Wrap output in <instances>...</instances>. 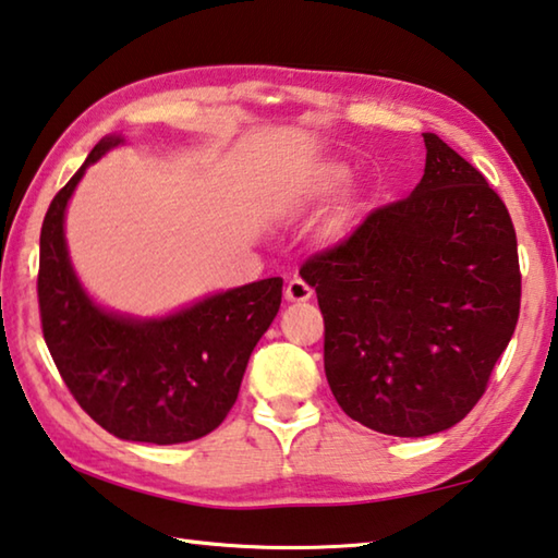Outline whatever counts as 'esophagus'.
<instances>
[{
    "label": "esophagus",
    "mask_w": 558,
    "mask_h": 558,
    "mask_svg": "<svg viewBox=\"0 0 558 558\" xmlns=\"http://www.w3.org/2000/svg\"><path fill=\"white\" fill-rule=\"evenodd\" d=\"M312 298V288L307 286L302 278H292L288 282V290H286V300L288 302H307Z\"/></svg>",
    "instance_id": "34e87169"
}]
</instances>
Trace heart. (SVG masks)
<instances>
[{"instance_id": "obj_1", "label": "heart", "mask_w": 558, "mask_h": 558, "mask_svg": "<svg viewBox=\"0 0 558 558\" xmlns=\"http://www.w3.org/2000/svg\"><path fill=\"white\" fill-rule=\"evenodd\" d=\"M349 180V170L341 163H327L317 170V175L312 180L310 197H327L331 192L341 190Z\"/></svg>"}]
</instances>
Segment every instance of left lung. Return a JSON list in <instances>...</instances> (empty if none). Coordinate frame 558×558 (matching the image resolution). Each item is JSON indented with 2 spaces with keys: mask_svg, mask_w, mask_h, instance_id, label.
<instances>
[{
  "mask_svg": "<svg viewBox=\"0 0 558 558\" xmlns=\"http://www.w3.org/2000/svg\"><path fill=\"white\" fill-rule=\"evenodd\" d=\"M404 199L302 263L324 317L341 410L392 437L453 427L488 388L518 327V236L498 192L437 134Z\"/></svg>",
  "mask_w": 558,
  "mask_h": 558,
  "instance_id": "left-lung-1",
  "label": "left lung"
}]
</instances>
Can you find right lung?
<instances>
[{"instance_id":"add662e5","label":"right lung","mask_w":558,"mask_h":558,"mask_svg":"<svg viewBox=\"0 0 558 558\" xmlns=\"http://www.w3.org/2000/svg\"><path fill=\"white\" fill-rule=\"evenodd\" d=\"M121 141H99L46 211L40 329L60 378L99 427L126 441L182 444L217 429L234 408L251 351L280 310L282 278L219 292L160 319L97 307L70 266L63 221L87 166Z\"/></svg>"}]
</instances>
